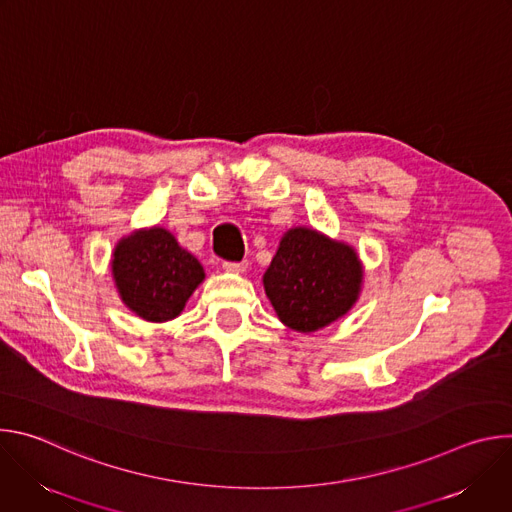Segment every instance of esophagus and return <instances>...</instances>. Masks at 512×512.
<instances>
[{"mask_svg": "<svg viewBox=\"0 0 512 512\" xmlns=\"http://www.w3.org/2000/svg\"><path fill=\"white\" fill-rule=\"evenodd\" d=\"M247 267H249L247 261H225L223 263V269L233 271V273H243V271H247Z\"/></svg>", "mask_w": 512, "mask_h": 512, "instance_id": "obj_1", "label": "esophagus"}]
</instances>
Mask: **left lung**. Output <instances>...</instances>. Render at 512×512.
<instances>
[{
    "mask_svg": "<svg viewBox=\"0 0 512 512\" xmlns=\"http://www.w3.org/2000/svg\"><path fill=\"white\" fill-rule=\"evenodd\" d=\"M362 269L354 249L312 229H291L263 275L279 320L298 332H316L356 302Z\"/></svg>",
    "mask_w": 512,
    "mask_h": 512,
    "instance_id": "8db88e82",
    "label": "left lung"
}]
</instances>
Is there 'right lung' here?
Masks as SVG:
<instances>
[{"mask_svg": "<svg viewBox=\"0 0 512 512\" xmlns=\"http://www.w3.org/2000/svg\"><path fill=\"white\" fill-rule=\"evenodd\" d=\"M113 277L129 310L143 320L166 322L182 312L204 271L168 231L154 227L117 245Z\"/></svg>", "mask_w": 512, "mask_h": 512, "instance_id": "obj_1", "label": "right lung"}]
</instances>
